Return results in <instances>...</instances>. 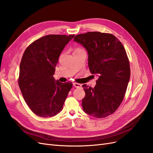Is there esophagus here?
Masks as SVG:
<instances>
[{"label": "esophagus", "instance_id": "esophagus-1", "mask_svg": "<svg viewBox=\"0 0 153 153\" xmlns=\"http://www.w3.org/2000/svg\"><path fill=\"white\" fill-rule=\"evenodd\" d=\"M73 86L76 88H80L82 87V85L80 84H78V83H73Z\"/></svg>", "mask_w": 153, "mask_h": 153}]
</instances>
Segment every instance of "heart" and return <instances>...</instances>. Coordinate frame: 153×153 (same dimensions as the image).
<instances>
[{"label": "heart", "mask_w": 153, "mask_h": 153, "mask_svg": "<svg viewBox=\"0 0 153 153\" xmlns=\"http://www.w3.org/2000/svg\"><path fill=\"white\" fill-rule=\"evenodd\" d=\"M77 50H81V49H77Z\"/></svg>", "instance_id": "obj_1"}]
</instances>
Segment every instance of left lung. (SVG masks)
<instances>
[{
    "mask_svg": "<svg viewBox=\"0 0 153 153\" xmlns=\"http://www.w3.org/2000/svg\"><path fill=\"white\" fill-rule=\"evenodd\" d=\"M74 41L86 49L89 70L99 76L94 88L82 85L83 110L96 118L107 117L122 103L130 78L126 50L115 36L100 32L78 34Z\"/></svg>",
    "mask_w": 153,
    "mask_h": 153,
    "instance_id": "left-lung-1",
    "label": "left lung"
}]
</instances>
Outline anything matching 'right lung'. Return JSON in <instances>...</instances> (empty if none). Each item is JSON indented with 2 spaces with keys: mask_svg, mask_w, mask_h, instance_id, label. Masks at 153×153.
Listing matches in <instances>:
<instances>
[{
  "mask_svg": "<svg viewBox=\"0 0 153 153\" xmlns=\"http://www.w3.org/2000/svg\"><path fill=\"white\" fill-rule=\"evenodd\" d=\"M75 35L45 36L26 48L20 65L18 85L30 110L42 117L62 110L72 82L61 83L53 75L59 55Z\"/></svg>",
  "mask_w": 153,
  "mask_h": 153,
  "instance_id": "add662e5",
  "label": "right lung"
}]
</instances>
